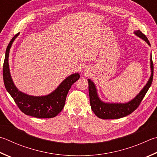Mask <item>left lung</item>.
Wrapping results in <instances>:
<instances>
[{
    "label": "left lung",
    "instance_id": "1",
    "mask_svg": "<svg viewBox=\"0 0 157 157\" xmlns=\"http://www.w3.org/2000/svg\"><path fill=\"white\" fill-rule=\"evenodd\" d=\"M134 33L136 36L146 41L147 44L150 46V43L147 37L141 31L137 30ZM150 68L151 75L146 86L142 88L140 93L135 98L127 103H106V102L102 101L98 95L95 85L94 84L93 81H91L90 79H88V92H89L91 109L96 116L103 119H115L124 117L135 111L139 106L142 99H144V96L146 95L148 89L152 84L154 72L152 56H150Z\"/></svg>",
    "mask_w": 157,
    "mask_h": 157
}]
</instances>
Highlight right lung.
I'll return each mask as SVG.
<instances>
[{
    "mask_svg": "<svg viewBox=\"0 0 157 157\" xmlns=\"http://www.w3.org/2000/svg\"><path fill=\"white\" fill-rule=\"evenodd\" d=\"M17 33L11 40L7 47L2 69L5 88L13 99L17 106L25 115L36 118H53L63 109L67 95L73 84L78 80L79 73H74L64 79L52 93L45 96H31L20 91L14 85L11 77L9 67V54L11 45Z\"/></svg>",
    "mask_w": 157,
    "mask_h": 157,
    "instance_id": "obj_1",
    "label": "right lung"
}]
</instances>
